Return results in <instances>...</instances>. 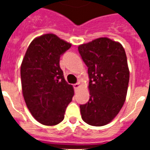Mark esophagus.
Here are the masks:
<instances>
[{
  "label": "esophagus",
  "instance_id": "1",
  "mask_svg": "<svg viewBox=\"0 0 150 150\" xmlns=\"http://www.w3.org/2000/svg\"><path fill=\"white\" fill-rule=\"evenodd\" d=\"M73 87H74V89H75V90H76V89H78L80 87L79 83H75V84L73 85Z\"/></svg>",
  "mask_w": 150,
  "mask_h": 150
}]
</instances>
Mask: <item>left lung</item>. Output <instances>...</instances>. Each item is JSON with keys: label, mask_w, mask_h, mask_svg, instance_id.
Listing matches in <instances>:
<instances>
[{"label": "left lung", "mask_w": 150, "mask_h": 150, "mask_svg": "<svg viewBox=\"0 0 150 150\" xmlns=\"http://www.w3.org/2000/svg\"><path fill=\"white\" fill-rule=\"evenodd\" d=\"M88 67L89 100L80 105L82 120L89 125L103 126L117 116L125 101L129 69L121 43L101 37L79 46Z\"/></svg>", "instance_id": "obj_1"}]
</instances>
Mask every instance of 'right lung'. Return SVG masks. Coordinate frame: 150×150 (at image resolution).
Listing matches in <instances>:
<instances>
[{
  "mask_svg": "<svg viewBox=\"0 0 150 150\" xmlns=\"http://www.w3.org/2000/svg\"><path fill=\"white\" fill-rule=\"evenodd\" d=\"M71 47L54 34H44L32 41L21 65L25 102L34 118L53 126L64 120L74 89L67 83L60 68V57Z\"/></svg>",
  "mask_w": 150,
  "mask_h": 150,
  "instance_id": "obj_1",
  "label": "right lung"
}]
</instances>
